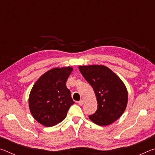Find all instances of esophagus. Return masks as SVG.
Returning <instances> with one entry per match:
<instances>
[{"label": "esophagus", "mask_w": 155, "mask_h": 155, "mask_svg": "<svg viewBox=\"0 0 155 155\" xmlns=\"http://www.w3.org/2000/svg\"><path fill=\"white\" fill-rule=\"evenodd\" d=\"M78 104H79V105L82 106L83 104V103H84V101H83V99H81V100H80L79 101H78Z\"/></svg>", "instance_id": "esophagus-1"}]
</instances>
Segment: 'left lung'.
Returning a JSON list of instances; mask_svg holds the SVG:
<instances>
[{
	"label": "left lung",
	"mask_w": 155,
	"mask_h": 155,
	"mask_svg": "<svg viewBox=\"0 0 155 155\" xmlns=\"http://www.w3.org/2000/svg\"><path fill=\"white\" fill-rule=\"evenodd\" d=\"M85 79L95 92L98 108L90 119L100 126H107L119 118L127 107L128 93L121 79L104 65L78 66Z\"/></svg>",
	"instance_id": "obj_1"
}]
</instances>
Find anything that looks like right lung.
<instances>
[{
  "instance_id": "1",
  "label": "right lung",
  "mask_w": 155,
  "mask_h": 155,
  "mask_svg": "<svg viewBox=\"0 0 155 155\" xmlns=\"http://www.w3.org/2000/svg\"><path fill=\"white\" fill-rule=\"evenodd\" d=\"M72 71L71 67L51 69L41 76L31 91L28 103L31 114L45 127H53L62 122L74 103L66 87Z\"/></svg>"
}]
</instances>
